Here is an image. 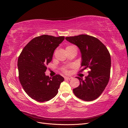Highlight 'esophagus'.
I'll return each instance as SVG.
<instances>
[{"instance_id": "34e87169", "label": "esophagus", "mask_w": 128, "mask_h": 128, "mask_svg": "<svg viewBox=\"0 0 128 128\" xmlns=\"http://www.w3.org/2000/svg\"><path fill=\"white\" fill-rule=\"evenodd\" d=\"M72 79V76H65V79L70 80Z\"/></svg>"}]
</instances>
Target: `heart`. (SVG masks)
I'll use <instances>...</instances> for the list:
<instances>
[{"instance_id":"b5f03b06","label":"heart","mask_w":128,"mask_h":128,"mask_svg":"<svg viewBox=\"0 0 128 128\" xmlns=\"http://www.w3.org/2000/svg\"><path fill=\"white\" fill-rule=\"evenodd\" d=\"M74 46H72V45H70V46H67V47H66V49H69V48H71V47H73ZM63 71L64 72H65V73H67L68 72V71L66 69V67H65V68H64L63 69Z\"/></svg>"}]
</instances>
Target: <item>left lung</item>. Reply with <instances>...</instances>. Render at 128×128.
Returning a JSON list of instances; mask_svg holds the SVG:
<instances>
[{"label":"left lung","mask_w":128,"mask_h":128,"mask_svg":"<svg viewBox=\"0 0 128 128\" xmlns=\"http://www.w3.org/2000/svg\"><path fill=\"white\" fill-rule=\"evenodd\" d=\"M65 39L77 46L80 50V72L88 68L90 70L85 80L76 76L80 84L73 90L74 94L84 101L94 100L102 93L110 79L111 59L108 51L100 40L90 36L81 34Z\"/></svg>","instance_id":"8db88e82"}]
</instances>
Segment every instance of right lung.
Listing matches in <instances>:
<instances>
[{
  "mask_svg": "<svg viewBox=\"0 0 128 128\" xmlns=\"http://www.w3.org/2000/svg\"><path fill=\"white\" fill-rule=\"evenodd\" d=\"M64 39V36L48 35L36 37L24 48L18 57L20 83L27 95L38 102L47 101L54 97L64 80L60 74L49 78L45 72L54 50Z\"/></svg>",
  "mask_w": 128,
  "mask_h": 128,
  "instance_id": "right-lung-1",
  "label": "right lung"
}]
</instances>
